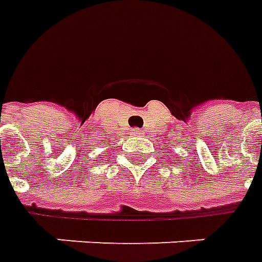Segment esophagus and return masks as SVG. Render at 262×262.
I'll return each instance as SVG.
<instances>
[{
	"label": "esophagus",
	"mask_w": 262,
	"mask_h": 262,
	"mask_svg": "<svg viewBox=\"0 0 262 262\" xmlns=\"http://www.w3.org/2000/svg\"><path fill=\"white\" fill-rule=\"evenodd\" d=\"M132 135H135V136H140V135H143V133H142V130H140V129H133Z\"/></svg>",
	"instance_id": "obj_1"
}]
</instances>
